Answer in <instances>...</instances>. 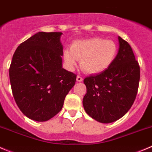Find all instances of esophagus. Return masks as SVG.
Here are the masks:
<instances>
[{
    "label": "esophagus",
    "mask_w": 152,
    "mask_h": 152,
    "mask_svg": "<svg viewBox=\"0 0 152 152\" xmlns=\"http://www.w3.org/2000/svg\"><path fill=\"white\" fill-rule=\"evenodd\" d=\"M77 82H82L83 81V77H80V76H77Z\"/></svg>",
    "instance_id": "34e87169"
}]
</instances>
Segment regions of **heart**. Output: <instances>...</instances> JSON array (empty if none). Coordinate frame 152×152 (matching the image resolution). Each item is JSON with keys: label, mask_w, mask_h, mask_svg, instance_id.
<instances>
[{"label": "heart", "mask_w": 152, "mask_h": 152, "mask_svg": "<svg viewBox=\"0 0 152 152\" xmlns=\"http://www.w3.org/2000/svg\"><path fill=\"white\" fill-rule=\"evenodd\" d=\"M118 51V45L115 41L103 37L75 40L71 49L64 51V62L69 69L73 70L77 65L78 60H80V66L86 72L99 74L113 64Z\"/></svg>", "instance_id": "b5f03b06"}]
</instances>
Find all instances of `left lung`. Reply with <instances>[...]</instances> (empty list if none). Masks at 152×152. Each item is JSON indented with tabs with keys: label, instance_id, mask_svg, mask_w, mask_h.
I'll return each mask as SVG.
<instances>
[{
	"label": "left lung",
	"instance_id": "1",
	"mask_svg": "<svg viewBox=\"0 0 152 152\" xmlns=\"http://www.w3.org/2000/svg\"><path fill=\"white\" fill-rule=\"evenodd\" d=\"M119 49L106 70L84 79L86 94L83 99L86 112L103 124L118 121L127 113L136 98L140 66L128 42L118 37Z\"/></svg>",
	"mask_w": 152,
	"mask_h": 152
}]
</instances>
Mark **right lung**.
Listing matches in <instances>:
<instances>
[{"instance_id": "obj_1", "label": "right lung", "mask_w": 152, "mask_h": 152, "mask_svg": "<svg viewBox=\"0 0 152 152\" xmlns=\"http://www.w3.org/2000/svg\"><path fill=\"white\" fill-rule=\"evenodd\" d=\"M62 32L39 31L20 43L13 55L10 80L13 97L33 121H49L62 109L77 75L62 67Z\"/></svg>"}]
</instances>
